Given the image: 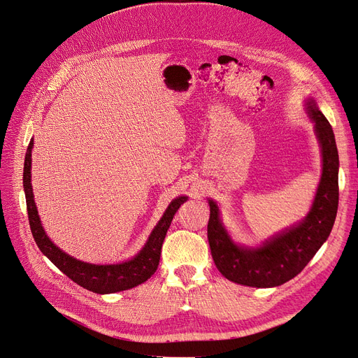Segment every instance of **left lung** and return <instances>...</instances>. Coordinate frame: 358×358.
<instances>
[{
    "mask_svg": "<svg viewBox=\"0 0 358 358\" xmlns=\"http://www.w3.org/2000/svg\"><path fill=\"white\" fill-rule=\"evenodd\" d=\"M306 111L321 148L322 171L311 208L300 222L258 247L240 245L225 230L217 203L208 199L211 255L227 280L257 288L281 285L303 271L331 233L338 208V151L333 128L314 99L306 100Z\"/></svg>",
    "mask_w": 358,
    "mask_h": 358,
    "instance_id": "1",
    "label": "left lung"
}]
</instances>
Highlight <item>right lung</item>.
I'll return each mask as SVG.
<instances>
[{"label": "right lung", "instance_id": "add662e5", "mask_svg": "<svg viewBox=\"0 0 358 358\" xmlns=\"http://www.w3.org/2000/svg\"><path fill=\"white\" fill-rule=\"evenodd\" d=\"M34 145V140L29 141L27 148L25 161H24V192L27 200V211L29 229L41 252L50 258V262L57 266L69 278H71L78 285L90 289L96 294H111L124 289L137 287L147 281L157 270L159 264L161 247L164 243L167 230L170 229L174 214L178 211L182 203L188 200L187 196H180L174 199L167 207L166 213L162 214L157 225L148 236L144 247L127 262L118 264H91L84 263L80 259L64 252L58 248L45 234L44 227L41 224L37 206L34 201V192L31 185V151Z\"/></svg>", "mask_w": 358, "mask_h": 358}]
</instances>
